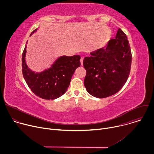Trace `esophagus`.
<instances>
[{"label":"esophagus","mask_w":154,"mask_h":154,"mask_svg":"<svg viewBox=\"0 0 154 154\" xmlns=\"http://www.w3.org/2000/svg\"><path fill=\"white\" fill-rule=\"evenodd\" d=\"M80 63H81V65H83V57H81L80 58Z\"/></svg>","instance_id":"obj_1"}]
</instances>
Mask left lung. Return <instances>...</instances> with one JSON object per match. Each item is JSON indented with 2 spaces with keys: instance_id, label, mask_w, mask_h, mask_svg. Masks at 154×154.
Instances as JSON below:
<instances>
[{
  "instance_id": "8db88e82",
  "label": "left lung",
  "mask_w": 154,
  "mask_h": 154,
  "mask_svg": "<svg viewBox=\"0 0 154 154\" xmlns=\"http://www.w3.org/2000/svg\"><path fill=\"white\" fill-rule=\"evenodd\" d=\"M85 57L86 71L84 85L86 91L97 98H105L118 93L130 74L131 52L126 35L119 29L115 38L106 48H102Z\"/></svg>"
}]
</instances>
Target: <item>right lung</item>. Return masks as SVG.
Segmentation results:
<instances>
[{"mask_svg": "<svg viewBox=\"0 0 154 154\" xmlns=\"http://www.w3.org/2000/svg\"><path fill=\"white\" fill-rule=\"evenodd\" d=\"M26 54V46L22 55V69L28 86L35 95L44 99L53 100L66 92L75 70L80 66V55L60 57L49 69L35 73L28 68Z\"/></svg>", "mask_w": 154, "mask_h": 154, "instance_id": "right-lung-1", "label": "right lung"}]
</instances>
